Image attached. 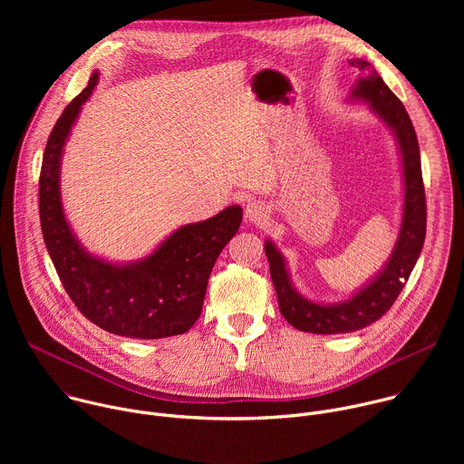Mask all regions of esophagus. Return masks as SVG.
<instances>
[{"mask_svg": "<svg viewBox=\"0 0 464 464\" xmlns=\"http://www.w3.org/2000/svg\"><path fill=\"white\" fill-rule=\"evenodd\" d=\"M268 217V209L264 208L262 202H249L246 206V218L253 224H260L262 220H266Z\"/></svg>", "mask_w": 464, "mask_h": 464, "instance_id": "34e87169", "label": "esophagus"}]
</instances>
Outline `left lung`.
Wrapping results in <instances>:
<instances>
[{"label": "left lung", "instance_id": "obj_1", "mask_svg": "<svg viewBox=\"0 0 464 464\" xmlns=\"http://www.w3.org/2000/svg\"><path fill=\"white\" fill-rule=\"evenodd\" d=\"M349 63L363 73L354 84L351 97L371 102L372 111L394 131L399 141L406 185L404 217L399 240L385 268L363 290L338 304H317L299 295L292 286L281 253L266 240L264 249L270 262L279 310L292 326L312 334H347L380 319L406 286L426 238V192L413 122L401 99L385 86L369 62L353 58Z\"/></svg>", "mask_w": 464, "mask_h": 464}]
</instances>
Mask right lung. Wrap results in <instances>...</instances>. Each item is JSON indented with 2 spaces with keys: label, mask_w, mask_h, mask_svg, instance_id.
Masks as SVG:
<instances>
[{
  "label": "right lung",
  "mask_w": 464,
  "mask_h": 464,
  "mask_svg": "<svg viewBox=\"0 0 464 464\" xmlns=\"http://www.w3.org/2000/svg\"><path fill=\"white\" fill-rule=\"evenodd\" d=\"M99 73L68 104L51 130L38 187L44 242L62 286L75 306L111 334L160 340L178 336L202 314L211 270L242 222V208L176 229L152 255L134 264H110L86 253L65 222L60 200V156L70 130L92 95Z\"/></svg>",
  "instance_id": "1"
}]
</instances>
